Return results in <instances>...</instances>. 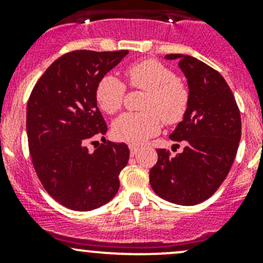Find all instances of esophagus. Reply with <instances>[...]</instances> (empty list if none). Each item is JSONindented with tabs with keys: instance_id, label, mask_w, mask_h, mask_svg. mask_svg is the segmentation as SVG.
Instances as JSON below:
<instances>
[{
	"instance_id": "34e87169",
	"label": "esophagus",
	"mask_w": 263,
	"mask_h": 263,
	"mask_svg": "<svg viewBox=\"0 0 263 263\" xmlns=\"http://www.w3.org/2000/svg\"><path fill=\"white\" fill-rule=\"evenodd\" d=\"M139 150H140V147L136 146V145H129V153H131L132 156L136 155V154L139 153Z\"/></svg>"
}]
</instances>
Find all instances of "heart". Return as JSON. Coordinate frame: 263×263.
Masks as SVG:
<instances>
[{
  "mask_svg": "<svg viewBox=\"0 0 263 263\" xmlns=\"http://www.w3.org/2000/svg\"><path fill=\"white\" fill-rule=\"evenodd\" d=\"M131 89L146 91L137 113H124L113 123V134L118 140L139 145L155 136L166 124H177L184 118L190 105V89L168 66L156 60H144L128 66L124 71ZM126 86L113 75H105L98 82L95 98L108 115L122 108Z\"/></svg>",
  "mask_w": 263,
  "mask_h": 263,
  "instance_id": "b5f03b06",
  "label": "heart"
}]
</instances>
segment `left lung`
<instances>
[{"instance_id": "1", "label": "left lung", "mask_w": 263, "mask_h": 263, "mask_svg": "<svg viewBox=\"0 0 263 263\" xmlns=\"http://www.w3.org/2000/svg\"><path fill=\"white\" fill-rule=\"evenodd\" d=\"M165 58H178L190 87L187 113L171 135L184 148L176 156L166 148H156L150 184L169 202L197 205L216 192L232 168L242 134L240 112L229 85L216 70L191 55Z\"/></svg>"}]
</instances>
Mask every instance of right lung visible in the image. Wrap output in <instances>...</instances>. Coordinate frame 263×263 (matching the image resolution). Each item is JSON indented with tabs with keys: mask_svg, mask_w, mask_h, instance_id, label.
<instances>
[{
	"mask_svg": "<svg viewBox=\"0 0 263 263\" xmlns=\"http://www.w3.org/2000/svg\"><path fill=\"white\" fill-rule=\"evenodd\" d=\"M128 50H73L55 60L36 81L26 108L29 151L44 190L65 208L90 211L109 202L127 165L126 144L86 145L105 135L95 89Z\"/></svg>",
	"mask_w": 263,
	"mask_h": 263,
	"instance_id": "add662e5",
	"label": "right lung"
}]
</instances>
